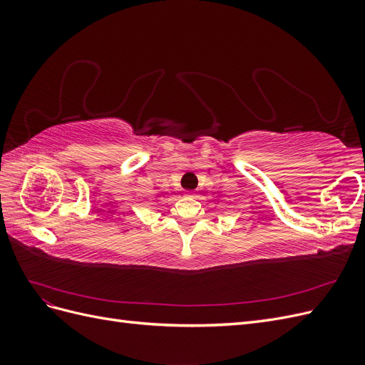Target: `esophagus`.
<instances>
[{"instance_id": "1", "label": "esophagus", "mask_w": 365, "mask_h": 365, "mask_svg": "<svg viewBox=\"0 0 365 365\" xmlns=\"http://www.w3.org/2000/svg\"><path fill=\"white\" fill-rule=\"evenodd\" d=\"M187 196H190V197H195V193H192V192H190V193H187Z\"/></svg>"}]
</instances>
